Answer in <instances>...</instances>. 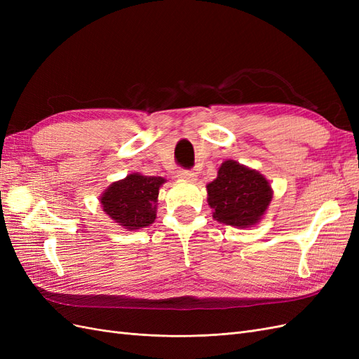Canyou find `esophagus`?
Masks as SVG:
<instances>
[{
    "instance_id": "1",
    "label": "esophagus",
    "mask_w": 359,
    "mask_h": 359,
    "mask_svg": "<svg viewBox=\"0 0 359 359\" xmlns=\"http://www.w3.org/2000/svg\"><path fill=\"white\" fill-rule=\"evenodd\" d=\"M178 178L186 180V181H196V172L193 170H178Z\"/></svg>"
}]
</instances>
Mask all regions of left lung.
<instances>
[{
	"instance_id": "left-lung-1",
	"label": "left lung",
	"mask_w": 359,
	"mask_h": 359,
	"mask_svg": "<svg viewBox=\"0 0 359 359\" xmlns=\"http://www.w3.org/2000/svg\"><path fill=\"white\" fill-rule=\"evenodd\" d=\"M206 193L214 219L240 229L264 219L274 194L262 173L235 160L222 163L217 178L206 184Z\"/></svg>"
}]
</instances>
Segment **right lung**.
Here are the masks:
<instances>
[{
  "label": "right lung",
  "mask_w": 359,
  "mask_h": 359,
  "mask_svg": "<svg viewBox=\"0 0 359 359\" xmlns=\"http://www.w3.org/2000/svg\"><path fill=\"white\" fill-rule=\"evenodd\" d=\"M166 182L163 177H147L139 172L112 182L100 194V205L118 226L137 231L151 226L157 217L158 190Z\"/></svg>",
  "instance_id": "add662e5"
}]
</instances>
